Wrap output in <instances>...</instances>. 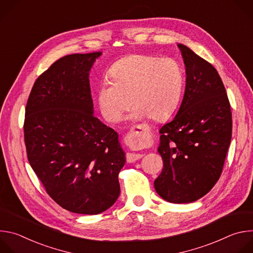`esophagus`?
<instances>
[{"label":"esophagus","mask_w":253,"mask_h":253,"mask_svg":"<svg viewBox=\"0 0 253 253\" xmlns=\"http://www.w3.org/2000/svg\"><path fill=\"white\" fill-rule=\"evenodd\" d=\"M145 129V126H142V125H138L136 127H134L125 137V141L126 143H133V142H137L142 140V133ZM142 154H134V153H127L126 155V159L127 162L132 163L135 162L137 160H139L140 158H142Z\"/></svg>","instance_id":"esophagus-1"}]
</instances>
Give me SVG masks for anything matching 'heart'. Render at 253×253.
Returning a JSON list of instances; mask_svg holds the SVG:
<instances>
[{"instance_id":"b5f03b06","label":"heart","mask_w":253,"mask_h":253,"mask_svg":"<svg viewBox=\"0 0 253 253\" xmlns=\"http://www.w3.org/2000/svg\"><path fill=\"white\" fill-rule=\"evenodd\" d=\"M110 82L97 89V103L105 120L118 121L130 106L129 119L150 116L161 121L169 117L181 98L182 71L172 59L130 55L114 63L108 72Z\"/></svg>"}]
</instances>
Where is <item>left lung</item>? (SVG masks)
Instances as JSON below:
<instances>
[{
    "mask_svg": "<svg viewBox=\"0 0 253 253\" xmlns=\"http://www.w3.org/2000/svg\"><path fill=\"white\" fill-rule=\"evenodd\" d=\"M183 100L174 119L159 131L163 169L156 192L172 203H190L207 194L221 175L231 141L228 97L216 69L182 44Z\"/></svg>",
    "mask_w": 253,
    "mask_h": 253,
    "instance_id": "obj_1",
    "label": "left lung"
}]
</instances>
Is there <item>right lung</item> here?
Wrapping results in <instances>:
<instances>
[{"mask_svg": "<svg viewBox=\"0 0 253 253\" xmlns=\"http://www.w3.org/2000/svg\"><path fill=\"white\" fill-rule=\"evenodd\" d=\"M101 52L57 60L36 80L24 122L28 160L64 209L99 214L120 195L126 158L112 128L96 118L89 72Z\"/></svg>", "mask_w": 253, "mask_h": 253, "instance_id": "obj_1", "label": "right lung"}]
</instances>
